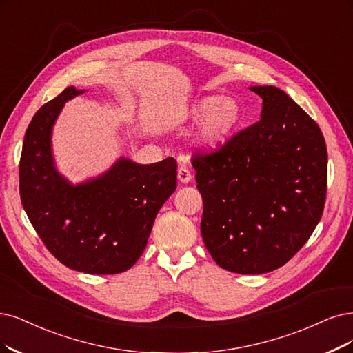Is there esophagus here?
I'll use <instances>...</instances> for the list:
<instances>
[{
    "label": "esophagus",
    "mask_w": 353,
    "mask_h": 353,
    "mask_svg": "<svg viewBox=\"0 0 353 353\" xmlns=\"http://www.w3.org/2000/svg\"><path fill=\"white\" fill-rule=\"evenodd\" d=\"M177 177H179V181L180 183H185V185H188L189 181L192 180V173H190V170L188 168V167H183L181 165L180 168H179V172H177Z\"/></svg>",
    "instance_id": "esophagus-1"
}]
</instances>
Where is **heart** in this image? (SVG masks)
Here are the masks:
<instances>
[{
	"label": "heart",
	"instance_id": "obj_1",
	"mask_svg": "<svg viewBox=\"0 0 353 353\" xmlns=\"http://www.w3.org/2000/svg\"><path fill=\"white\" fill-rule=\"evenodd\" d=\"M186 119L199 121L192 135L193 145L202 151H215L236 132L241 121V108L232 97L210 94L189 104Z\"/></svg>",
	"mask_w": 353,
	"mask_h": 353
}]
</instances>
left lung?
Wrapping results in <instances>:
<instances>
[{
  "label": "left lung",
  "mask_w": 353,
  "mask_h": 353,
  "mask_svg": "<svg viewBox=\"0 0 353 353\" xmlns=\"http://www.w3.org/2000/svg\"><path fill=\"white\" fill-rule=\"evenodd\" d=\"M250 90L263 100L260 121L192 164L208 252L225 270L260 275L283 266L317 227L327 150L319 125L285 91Z\"/></svg>",
  "instance_id": "left-lung-1"
}]
</instances>
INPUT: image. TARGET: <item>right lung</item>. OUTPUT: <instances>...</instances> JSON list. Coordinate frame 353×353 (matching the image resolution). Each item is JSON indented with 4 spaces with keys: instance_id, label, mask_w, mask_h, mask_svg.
I'll return each mask as SVG.
<instances>
[{
    "instance_id": "right-lung-1",
    "label": "right lung",
    "mask_w": 353,
    "mask_h": 353,
    "mask_svg": "<svg viewBox=\"0 0 353 353\" xmlns=\"http://www.w3.org/2000/svg\"><path fill=\"white\" fill-rule=\"evenodd\" d=\"M74 85L36 112L20 159V196L48 250L61 263L90 275L132 268L145 249L154 219L177 186L173 157L139 164L119 157L106 172L72 183L57 167L52 132Z\"/></svg>"
}]
</instances>
